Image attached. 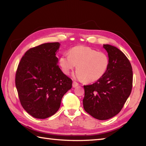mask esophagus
<instances>
[{
  "mask_svg": "<svg viewBox=\"0 0 146 146\" xmlns=\"http://www.w3.org/2000/svg\"><path fill=\"white\" fill-rule=\"evenodd\" d=\"M77 86H78V83H77L75 82H73V88H75V87H76Z\"/></svg>",
  "mask_w": 146,
  "mask_h": 146,
  "instance_id": "1",
  "label": "esophagus"
}]
</instances>
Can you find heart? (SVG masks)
I'll use <instances>...</instances> for the list:
<instances>
[{"instance_id":"obj_1","label":"heart","mask_w":146,"mask_h":146,"mask_svg":"<svg viewBox=\"0 0 146 146\" xmlns=\"http://www.w3.org/2000/svg\"><path fill=\"white\" fill-rule=\"evenodd\" d=\"M109 64L107 54L85 46H75L70 49L69 55L64 54L60 58V65L65 75H70L76 65L74 77L87 83L102 78L107 73Z\"/></svg>"}]
</instances>
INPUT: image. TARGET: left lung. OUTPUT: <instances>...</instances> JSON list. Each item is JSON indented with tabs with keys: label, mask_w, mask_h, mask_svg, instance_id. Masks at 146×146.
<instances>
[{
	"label": "left lung",
	"mask_w": 146,
	"mask_h": 146,
	"mask_svg": "<svg viewBox=\"0 0 146 146\" xmlns=\"http://www.w3.org/2000/svg\"><path fill=\"white\" fill-rule=\"evenodd\" d=\"M109 58L107 73L90 85H85V110L95 119L105 120L119 113L131 95L133 73L131 64L119 49L104 44Z\"/></svg>",
	"instance_id": "1"
}]
</instances>
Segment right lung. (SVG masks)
<instances>
[{
	"label": "right lung",
	"mask_w": 146,
	"mask_h": 146,
	"mask_svg": "<svg viewBox=\"0 0 146 146\" xmlns=\"http://www.w3.org/2000/svg\"><path fill=\"white\" fill-rule=\"evenodd\" d=\"M59 42L31 48L18 65L15 86L22 106L36 119H44L59 110L63 95L72 87V80L58 65Z\"/></svg>",
	"instance_id": "right-lung-1"
}]
</instances>
